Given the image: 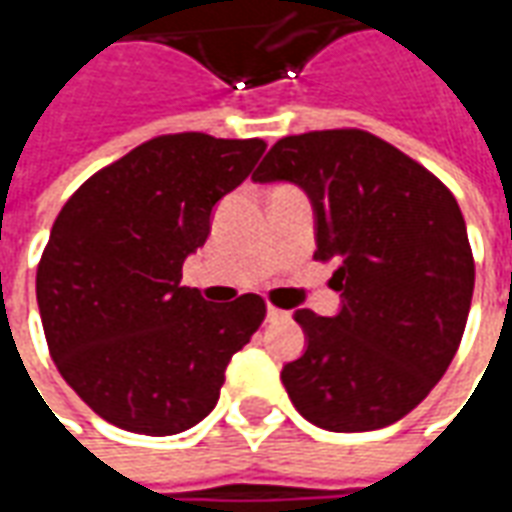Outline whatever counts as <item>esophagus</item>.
<instances>
[{"instance_id":"34e87169","label":"esophagus","mask_w":512,"mask_h":512,"mask_svg":"<svg viewBox=\"0 0 512 512\" xmlns=\"http://www.w3.org/2000/svg\"><path fill=\"white\" fill-rule=\"evenodd\" d=\"M267 320H270V322H284V320H289V311H284V308L267 306Z\"/></svg>"}]
</instances>
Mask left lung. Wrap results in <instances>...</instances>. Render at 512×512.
<instances>
[{"label": "left lung", "mask_w": 512, "mask_h": 512, "mask_svg": "<svg viewBox=\"0 0 512 512\" xmlns=\"http://www.w3.org/2000/svg\"><path fill=\"white\" fill-rule=\"evenodd\" d=\"M253 181H289L314 209V259L333 262V317L297 308L303 355L281 369L297 413L331 433L400 422L458 353L474 292L466 220L441 181L361 129L292 134Z\"/></svg>", "instance_id": "left-lung-1"}]
</instances>
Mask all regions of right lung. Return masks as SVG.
<instances>
[{"mask_svg": "<svg viewBox=\"0 0 512 512\" xmlns=\"http://www.w3.org/2000/svg\"><path fill=\"white\" fill-rule=\"evenodd\" d=\"M264 148L162 134L90 176L54 220L35 278L43 333L65 383L115 427L176 436L206 419L262 325V297L209 303L181 286V264Z\"/></svg>", "mask_w": 512, "mask_h": 512, "instance_id": "add662e5", "label": "right lung"}]
</instances>
